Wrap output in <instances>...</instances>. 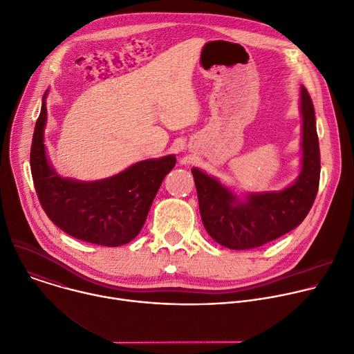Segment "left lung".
Listing matches in <instances>:
<instances>
[{
    "label": "left lung",
    "instance_id": "left-lung-1",
    "mask_svg": "<svg viewBox=\"0 0 354 354\" xmlns=\"http://www.w3.org/2000/svg\"><path fill=\"white\" fill-rule=\"evenodd\" d=\"M302 171L279 193L250 194L245 203L216 179L193 168L201 221L209 235L230 249H254L280 238L310 213L319 187L321 154L313 99L301 86Z\"/></svg>",
    "mask_w": 354,
    "mask_h": 354
}]
</instances>
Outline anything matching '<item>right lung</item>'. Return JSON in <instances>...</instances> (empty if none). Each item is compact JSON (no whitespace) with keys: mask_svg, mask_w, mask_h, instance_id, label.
<instances>
[{"mask_svg":"<svg viewBox=\"0 0 354 354\" xmlns=\"http://www.w3.org/2000/svg\"><path fill=\"white\" fill-rule=\"evenodd\" d=\"M44 97L46 93L30 147L33 185L44 213L77 239L104 246L130 242L141 231L153 200L167 174L174 169L176 158L168 156L141 161L116 176L96 182L63 179L46 160Z\"/></svg>","mask_w":354,"mask_h":354,"instance_id":"right-lung-1","label":"right lung"}]
</instances>
